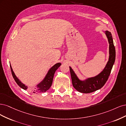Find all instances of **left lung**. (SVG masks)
<instances>
[{"mask_svg":"<svg viewBox=\"0 0 126 126\" xmlns=\"http://www.w3.org/2000/svg\"><path fill=\"white\" fill-rule=\"evenodd\" d=\"M105 32L109 44V56L108 61L103 71L95 77L88 78L84 80H81L78 78L72 68L70 67L73 86L79 92L90 93L99 90L106 83L110 74L111 69L115 61L116 50L111 33L108 31H106Z\"/></svg>","mask_w":126,"mask_h":126,"instance_id":"8db88e82","label":"left lung"}]
</instances>
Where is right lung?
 <instances>
[{"instance_id":"right-lung-1","label":"right lung","mask_w":126,"mask_h":126,"mask_svg":"<svg viewBox=\"0 0 126 126\" xmlns=\"http://www.w3.org/2000/svg\"><path fill=\"white\" fill-rule=\"evenodd\" d=\"M61 65V63H58L55 64L49 70H48L47 74L46 75V77L44 78L43 80L42 81V82H40L39 84L36 85V87L34 88L33 90H29L28 89V86H26V85L21 83V81H20L18 78L16 76L13 70V68L11 67V66L10 65V68H11V73L12 75H13V78L16 81V82L17 83V84L19 85V86L22 88V89L25 90H30L31 92H32L33 93H36V94H38V93H42L46 92L47 91L48 89L50 88L51 86L52 82H53V77L54 75L55 71Z\"/></svg>"}]
</instances>
